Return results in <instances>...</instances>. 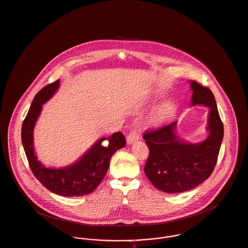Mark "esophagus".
I'll return each mask as SVG.
<instances>
[{"instance_id":"esophagus-1","label":"esophagus","mask_w":248,"mask_h":248,"mask_svg":"<svg viewBox=\"0 0 248 248\" xmlns=\"http://www.w3.org/2000/svg\"><path fill=\"white\" fill-rule=\"evenodd\" d=\"M138 139H139V135H138L136 130H133V131H131V132L129 133V135L127 136L126 140H127V143H132V142H134L135 140H137Z\"/></svg>"}]
</instances>
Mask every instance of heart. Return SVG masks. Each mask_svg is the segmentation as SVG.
Here are the masks:
<instances>
[{
  "instance_id": "obj_1",
  "label": "heart",
  "mask_w": 248,
  "mask_h": 248,
  "mask_svg": "<svg viewBox=\"0 0 248 248\" xmlns=\"http://www.w3.org/2000/svg\"><path fill=\"white\" fill-rule=\"evenodd\" d=\"M164 113V110H161V114H163Z\"/></svg>"
}]
</instances>
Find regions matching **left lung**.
<instances>
[{
	"instance_id": "obj_1",
	"label": "left lung",
	"mask_w": 248,
	"mask_h": 248,
	"mask_svg": "<svg viewBox=\"0 0 248 248\" xmlns=\"http://www.w3.org/2000/svg\"><path fill=\"white\" fill-rule=\"evenodd\" d=\"M191 106L209 108V135L199 143L181 140L175 133L177 122L145 131L142 138L149 149L144 173L161 191L180 193L190 190L210 177L217 164L223 138L220 120L212 91L196 81L191 82Z\"/></svg>"
}]
</instances>
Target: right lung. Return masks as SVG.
Segmentation results:
<instances>
[{"label":"right lung","instance_id":"add662e5","mask_svg":"<svg viewBox=\"0 0 248 248\" xmlns=\"http://www.w3.org/2000/svg\"><path fill=\"white\" fill-rule=\"evenodd\" d=\"M60 81L49 83L34 97L28 115L22 125V142L28 164L34 176L48 190L64 197L83 196L92 192L106 176L112 155L126 143L121 132L110 137L101 138L78 162L64 168H46L36 157L33 148V128L42 110V106L48 101L58 89ZM108 139L105 147L101 142Z\"/></svg>","mask_w":248,"mask_h":248}]
</instances>
